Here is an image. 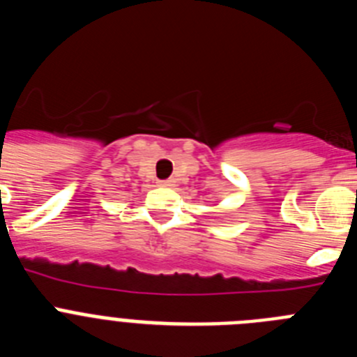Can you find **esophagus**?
Masks as SVG:
<instances>
[{
	"label": "esophagus",
	"instance_id": "1",
	"mask_svg": "<svg viewBox=\"0 0 357 357\" xmlns=\"http://www.w3.org/2000/svg\"><path fill=\"white\" fill-rule=\"evenodd\" d=\"M173 182H175V181H172V178H166V181H160L159 184L162 185V188H172Z\"/></svg>",
	"mask_w": 357,
	"mask_h": 357
}]
</instances>
